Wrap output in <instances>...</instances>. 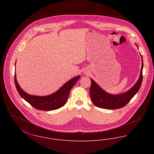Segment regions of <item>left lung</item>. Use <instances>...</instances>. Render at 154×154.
<instances>
[{
	"label": "left lung",
	"instance_id": "obj_1",
	"mask_svg": "<svg viewBox=\"0 0 154 154\" xmlns=\"http://www.w3.org/2000/svg\"><path fill=\"white\" fill-rule=\"evenodd\" d=\"M142 58V66L139 79L135 85L128 92L124 94L113 95L106 92L94 81L91 79V85L89 90L91 99L96 107L105 109H117L125 106L131 101L133 97L139 91L143 81V61Z\"/></svg>",
	"mask_w": 154,
	"mask_h": 154
}]
</instances>
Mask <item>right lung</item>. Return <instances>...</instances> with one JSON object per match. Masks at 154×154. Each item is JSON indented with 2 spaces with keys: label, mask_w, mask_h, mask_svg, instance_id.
Segmentation results:
<instances>
[{
  "label": "right lung",
  "mask_w": 154,
  "mask_h": 154,
  "mask_svg": "<svg viewBox=\"0 0 154 154\" xmlns=\"http://www.w3.org/2000/svg\"><path fill=\"white\" fill-rule=\"evenodd\" d=\"M80 78V75H78L67 81L58 91L50 95L38 96L30 95L24 92L17 81L15 73L14 74L15 85L18 94L33 107L43 111L56 110L63 106L69 98L71 89Z\"/></svg>",
  "instance_id": "obj_1"
}]
</instances>
